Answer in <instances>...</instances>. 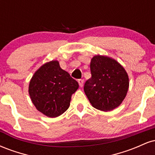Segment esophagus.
Returning <instances> with one entry per match:
<instances>
[{
	"label": "esophagus",
	"mask_w": 155,
	"mask_h": 155,
	"mask_svg": "<svg viewBox=\"0 0 155 155\" xmlns=\"http://www.w3.org/2000/svg\"><path fill=\"white\" fill-rule=\"evenodd\" d=\"M78 82H79V86L81 87H83V85H84V79H79L78 80Z\"/></svg>",
	"instance_id": "esophagus-1"
}]
</instances>
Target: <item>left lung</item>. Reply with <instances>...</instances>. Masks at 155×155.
<instances>
[{
    "mask_svg": "<svg viewBox=\"0 0 155 155\" xmlns=\"http://www.w3.org/2000/svg\"><path fill=\"white\" fill-rule=\"evenodd\" d=\"M91 78L84 90L94 108L109 111L118 107L127 95L129 78L124 68L117 60L96 55L90 63Z\"/></svg>",
    "mask_w": 155,
    "mask_h": 155,
    "instance_id": "obj_1",
    "label": "left lung"
}]
</instances>
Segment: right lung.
<instances>
[{
	"mask_svg": "<svg viewBox=\"0 0 155 155\" xmlns=\"http://www.w3.org/2000/svg\"><path fill=\"white\" fill-rule=\"evenodd\" d=\"M78 88L77 81L60 68L59 62L52 60L35 72L28 92L37 110L54 118L68 108L71 95Z\"/></svg>",
	"mask_w": 155,
	"mask_h": 155,
	"instance_id": "1",
	"label": "right lung"
}]
</instances>
